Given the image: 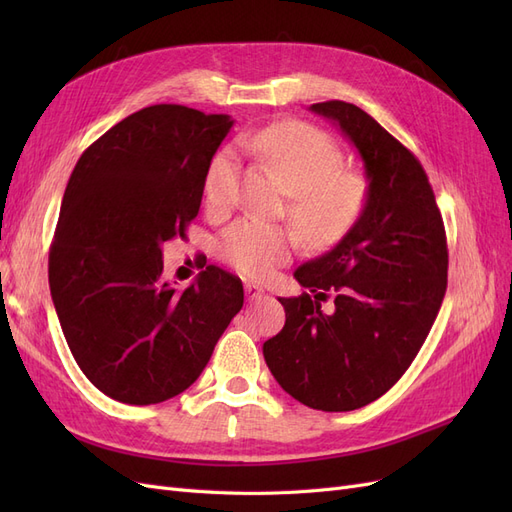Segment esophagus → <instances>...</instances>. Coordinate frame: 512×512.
<instances>
[{"label":"esophagus","mask_w":512,"mask_h":512,"mask_svg":"<svg viewBox=\"0 0 512 512\" xmlns=\"http://www.w3.org/2000/svg\"><path fill=\"white\" fill-rule=\"evenodd\" d=\"M245 297H247V301H260L262 297H265V288L247 282L245 284Z\"/></svg>","instance_id":"obj_1"}]
</instances>
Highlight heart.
<instances>
[{"label":"heart","instance_id":"obj_1","mask_svg":"<svg viewBox=\"0 0 512 512\" xmlns=\"http://www.w3.org/2000/svg\"><path fill=\"white\" fill-rule=\"evenodd\" d=\"M239 145L265 158L290 192L288 213L303 235L318 245L344 237L359 220L367 200L363 175L344 168V153L331 136L299 121L273 123L243 134ZM239 160L235 149L215 153L205 175L209 205L228 207L237 196ZM297 237L258 220H239L224 230L220 256L239 273L265 280L288 262Z\"/></svg>","mask_w":512,"mask_h":512}]
</instances>
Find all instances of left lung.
<instances>
[{
  "label": "left lung",
  "instance_id": "left-lung-1",
  "mask_svg": "<svg viewBox=\"0 0 512 512\" xmlns=\"http://www.w3.org/2000/svg\"><path fill=\"white\" fill-rule=\"evenodd\" d=\"M309 111L359 151L367 200L333 250L294 271L309 292L280 299L286 324L262 354L301 404L348 412L382 397L421 350L446 292V232L421 162L374 117L342 100ZM329 293L336 307L322 313Z\"/></svg>",
  "mask_w": 512,
  "mask_h": 512
}]
</instances>
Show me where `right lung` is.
Instances as JSON below:
<instances>
[{"label":"right lung","instance_id":"obj_1","mask_svg":"<svg viewBox=\"0 0 512 512\" xmlns=\"http://www.w3.org/2000/svg\"><path fill=\"white\" fill-rule=\"evenodd\" d=\"M232 123L181 104L147 106L89 145L70 175L51 297L74 361L121 404L183 393L243 307L241 280L215 265L183 290L162 277V243L185 239Z\"/></svg>","mask_w":512,"mask_h":512}]
</instances>
